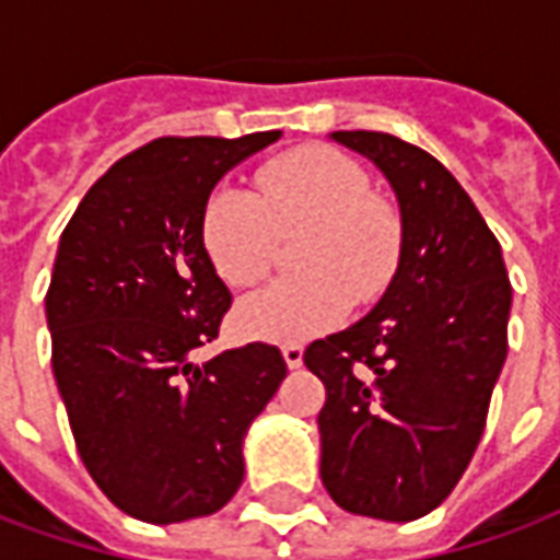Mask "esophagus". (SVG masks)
<instances>
[{
  "label": "esophagus",
  "mask_w": 560,
  "mask_h": 560,
  "mask_svg": "<svg viewBox=\"0 0 560 560\" xmlns=\"http://www.w3.org/2000/svg\"><path fill=\"white\" fill-rule=\"evenodd\" d=\"M281 354H284L288 370H300V366H303V348L300 346H284L281 348Z\"/></svg>",
  "instance_id": "esophagus-1"
}]
</instances>
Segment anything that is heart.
Wrapping results in <instances>:
<instances>
[{
  "instance_id": "1",
  "label": "heart",
  "mask_w": 560,
  "mask_h": 560,
  "mask_svg": "<svg viewBox=\"0 0 560 560\" xmlns=\"http://www.w3.org/2000/svg\"><path fill=\"white\" fill-rule=\"evenodd\" d=\"M296 233H306L296 252L303 276L276 281L236 308V324L252 339L306 342L336 327L351 303H375L400 269V212L370 190L358 160L327 144H303L264 163L254 194L218 185L199 214L202 248L233 288L264 279L281 236Z\"/></svg>"
}]
</instances>
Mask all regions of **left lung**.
<instances>
[{
  "label": "left lung",
  "mask_w": 560,
  "mask_h": 560,
  "mask_svg": "<svg viewBox=\"0 0 560 560\" xmlns=\"http://www.w3.org/2000/svg\"><path fill=\"white\" fill-rule=\"evenodd\" d=\"M334 139L385 172L402 254L378 306L303 354L327 390L320 482L346 512L412 522L452 494L482 440L512 284L498 236L440 160L388 132Z\"/></svg>",
  "instance_id": "left-lung-1"
}]
</instances>
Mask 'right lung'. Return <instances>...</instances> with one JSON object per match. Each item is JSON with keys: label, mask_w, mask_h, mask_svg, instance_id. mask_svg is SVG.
I'll use <instances>...</instances> for the list:
<instances>
[{"label": "right lung", "mask_w": 560, "mask_h": 560, "mask_svg": "<svg viewBox=\"0 0 560 560\" xmlns=\"http://www.w3.org/2000/svg\"><path fill=\"white\" fill-rule=\"evenodd\" d=\"M279 136L154 139L62 230L45 296L54 378L93 482L139 522L221 510L245 476V430L288 375L267 342L199 354L233 303L199 240L202 202Z\"/></svg>", "instance_id": "add662e5"}]
</instances>
